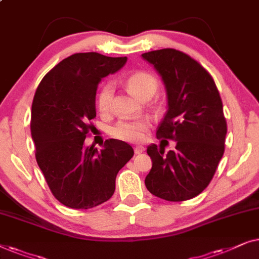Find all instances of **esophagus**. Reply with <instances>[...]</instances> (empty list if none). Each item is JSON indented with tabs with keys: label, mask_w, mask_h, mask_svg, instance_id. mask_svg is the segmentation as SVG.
I'll use <instances>...</instances> for the list:
<instances>
[{
	"label": "esophagus",
	"mask_w": 259,
	"mask_h": 259,
	"mask_svg": "<svg viewBox=\"0 0 259 259\" xmlns=\"http://www.w3.org/2000/svg\"><path fill=\"white\" fill-rule=\"evenodd\" d=\"M144 150H145V148L142 147V145H137V147H135V149H134L135 154H136V155L142 154V152H143Z\"/></svg>",
	"instance_id": "obj_1"
}]
</instances>
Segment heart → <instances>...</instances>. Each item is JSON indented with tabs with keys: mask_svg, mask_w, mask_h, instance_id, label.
I'll list each match as a JSON object with an SVG mask.
<instances>
[{
	"mask_svg": "<svg viewBox=\"0 0 259 259\" xmlns=\"http://www.w3.org/2000/svg\"><path fill=\"white\" fill-rule=\"evenodd\" d=\"M126 85L135 96L141 100L151 98L158 88V81L149 71H135L126 78ZM114 85L108 82L101 87L97 94V108L103 115H108L112 109ZM150 128V121L145 117L135 119H121L111 126L110 134L115 138L125 142H141L145 138Z\"/></svg>",
	"mask_w": 259,
	"mask_h": 259,
	"instance_id": "heart-1",
	"label": "heart"
}]
</instances>
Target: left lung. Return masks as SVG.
<instances>
[{"label": "left lung", "mask_w": 259, "mask_h": 259, "mask_svg": "<svg viewBox=\"0 0 259 259\" xmlns=\"http://www.w3.org/2000/svg\"><path fill=\"white\" fill-rule=\"evenodd\" d=\"M154 65L166 90L167 110L159 123L158 140H172L176 147L149 145L152 167L145 187L170 202H183L201 194L212 180L224 154L227 121L212 77L197 61L176 49L142 54Z\"/></svg>", "instance_id": "left-lung-1"}]
</instances>
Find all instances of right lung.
<instances>
[{"label":"right lung","mask_w":259,"mask_h":259,"mask_svg":"<svg viewBox=\"0 0 259 259\" xmlns=\"http://www.w3.org/2000/svg\"><path fill=\"white\" fill-rule=\"evenodd\" d=\"M126 57L78 53L64 58L36 89L31 105V137L36 161L50 191L71 209H90L114 195L118 171L134 156L123 141L107 140L98 151L84 141L96 117L101 79L118 71Z\"/></svg>","instance_id":"right-lung-1"}]
</instances>
